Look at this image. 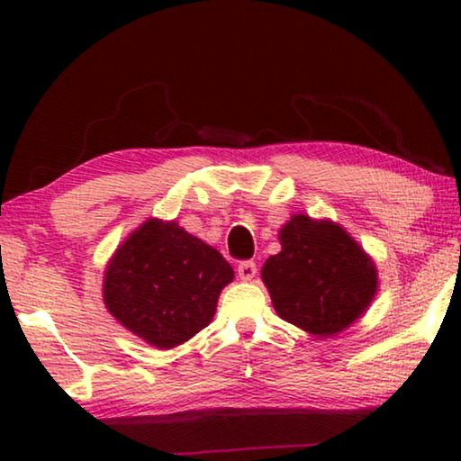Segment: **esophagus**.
I'll return each mask as SVG.
<instances>
[{
  "label": "esophagus",
  "mask_w": 461,
  "mask_h": 461,
  "mask_svg": "<svg viewBox=\"0 0 461 461\" xmlns=\"http://www.w3.org/2000/svg\"><path fill=\"white\" fill-rule=\"evenodd\" d=\"M256 273H258V267H256V262H251V260H245L237 267L239 279H243V281H251L256 276Z\"/></svg>",
  "instance_id": "34e87169"
}]
</instances>
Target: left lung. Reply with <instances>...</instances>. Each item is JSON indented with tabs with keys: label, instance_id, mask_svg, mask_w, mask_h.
<instances>
[{
	"label": "left lung",
	"instance_id": "obj_1",
	"mask_svg": "<svg viewBox=\"0 0 461 461\" xmlns=\"http://www.w3.org/2000/svg\"><path fill=\"white\" fill-rule=\"evenodd\" d=\"M283 249L264 262L275 311L314 336L344 331L374 300V262L333 222L294 216L281 229Z\"/></svg>",
	"mask_w": 461,
	"mask_h": 461
}]
</instances>
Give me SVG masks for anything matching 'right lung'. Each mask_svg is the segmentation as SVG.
<instances>
[{
  "instance_id": "right-lung-1",
  "label": "right lung",
  "mask_w": 461,
  "mask_h": 461,
  "mask_svg": "<svg viewBox=\"0 0 461 461\" xmlns=\"http://www.w3.org/2000/svg\"><path fill=\"white\" fill-rule=\"evenodd\" d=\"M232 276L218 249L176 222L149 220L113 256L104 304L149 344L174 348L210 325Z\"/></svg>"
}]
</instances>
